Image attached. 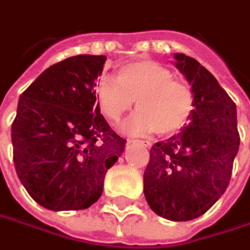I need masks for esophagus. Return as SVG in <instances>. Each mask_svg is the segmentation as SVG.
Returning a JSON list of instances; mask_svg holds the SVG:
<instances>
[{
    "label": "esophagus",
    "mask_w": 250,
    "mask_h": 250,
    "mask_svg": "<svg viewBox=\"0 0 250 250\" xmlns=\"http://www.w3.org/2000/svg\"><path fill=\"white\" fill-rule=\"evenodd\" d=\"M128 143H137V145L143 146L146 148H150L152 146L151 142H148V140H135V139H129Z\"/></svg>",
    "instance_id": "1"
}]
</instances>
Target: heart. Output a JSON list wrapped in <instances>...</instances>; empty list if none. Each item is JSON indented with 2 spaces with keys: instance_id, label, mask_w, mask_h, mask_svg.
<instances>
[{
  "instance_id": "heart-1",
  "label": "heart",
  "mask_w": 250,
  "mask_h": 250,
  "mask_svg": "<svg viewBox=\"0 0 250 250\" xmlns=\"http://www.w3.org/2000/svg\"><path fill=\"white\" fill-rule=\"evenodd\" d=\"M96 100L103 115L113 122L120 121L136 103L139 110L122 125L130 135L154 130L162 136L173 135L187 124L194 108L191 89L175 81L169 68L151 60L122 66L117 80L102 78Z\"/></svg>"
}]
</instances>
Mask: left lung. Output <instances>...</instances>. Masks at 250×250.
I'll list each match as a JSON object with an SVG mask.
<instances>
[{
	"mask_svg": "<svg viewBox=\"0 0 250 250\" xmlns=\"http://www.w3.org/2000/svg\"><path fill=\"white\" fill-rule=\"evenodd\" d=\"M177 70L191 85L194 110L182 132L150 150L145 170L147 204L172 222L197 219L222 197L238 154L237 105L195 59L176 53Z\"/></svg>",
	"mask_w": 250,
	"mask_h": 250,
	"instance_id": "left-lung-1",
	"label": "left lung"
}]
</instances>
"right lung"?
<instances>
[{"label":"right lung","instance_id":"right-lung-1","mask_svg":"<svg viewBox=\"0 0 250 250\" xmlns=\"http://www.w3.org/2000/svg\"><path fill=\"white\" fill-rule=\"evenodd\" d=\"M105 56L78 55L46 68L19 98L12 124L13 162L24 188L51 210H81L103 191L126 140L96 103Z\"/></svg>","mask_w":250,"mask_h":250}]
</instances>
